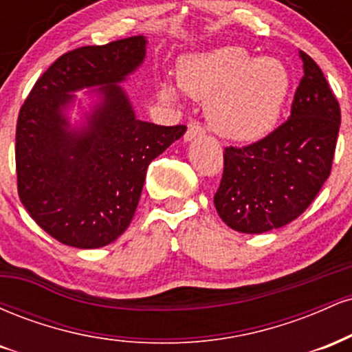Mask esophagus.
<instances>
[{"label": "esophagus", "mask_w": 352, "mask_h": 352, "mask_svg": "<svg viewBox=\"0 0 352 352\" xmlns=\"http://www.w3.org/2000/svg\"><path fill=\"white\" fill-rule=\"evenodd\" d=\"M204 134H205L204 127H201L199 122H190L184 139H185V142H192V140L199 139V137H201Z\"/></svg>", "instance_id": "34e87169"}]
</instances>
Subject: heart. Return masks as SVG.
Returning <instances> with one entry per match:
<instances>
[{
    "mask_svg": "<svg viewBox=\"0 0 352 352\" xmlns=\"http://www.w3.org/2000/svg\"><path fill=\"white\" fill-rule=\"evenodd\" d=\"M177 76L188 98L205 102L210 127L235 142H256L272 134L292 89V76L280 59H253L240 46L185 56ZM160 94L173 99L175 89L162 82Z\"/></svg>",
    "mask_w": 352,
    "mask_h": 352,
    "instance_id": "obj_1",
    "label": "heart"
}]
</instances>
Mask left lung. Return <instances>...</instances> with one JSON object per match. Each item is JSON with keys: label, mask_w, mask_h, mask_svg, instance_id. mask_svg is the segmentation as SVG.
I'll return each instance as SVG.
<instances>
[{"label": "left lung", "mask_w": 352, "mask_h": 352, "mask_svg": "<svg viewBox=\"0 0 352 352\" xmlns=\"http://www.w3.org/2000/svg\"><path fill=\"white\" fill-rule=\"evenodd\" d=\"M305 74L292 116L246 147H225L223 177L213 204L240 233H265L292 223L328 180L341 109L319 66L300 51Z\"/></svg>", "instance_id": "left-lung-1"}]
</instances>
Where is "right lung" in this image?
Listing matches in <instances>:
<instances>
[{
	"label": "right lung",
	"mask_w": 352,
	"mask_h": 352,
	"mask_svg": "<svg viewBox=\"0 0 352 352\" xmlns=\"http://www.w3.org/2000/svg\"><path fill=\"white\" fill-rule=\"evenodd\" d=\"M144 36L66 52L36 80L16 125L19 200L47 235L91 250L131 225L148 164L185 134V125L135 117L120 82L145 59ZM80 88L98 102L72 128L67 109Z\"/></svg>",
	"instance_id": "obj_1"
}]
</instances>
